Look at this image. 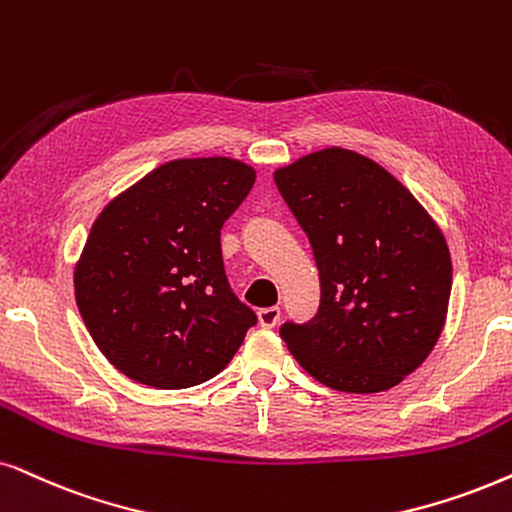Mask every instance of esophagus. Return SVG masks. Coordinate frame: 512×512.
<instances>
[{"instance_id": "34e87169", "label": "esophagus", "mask_w": 512, "mask_h": 512, "mask_svg": "<svg viewBox=\"0 0 512 512\" xmlns=\"http://www.w3.org/2000/svg\"><path fill=\"white\" fill-rule=\"evenodd\" d=\"M257 319H260L262 328H274L278 321H281V309L278 307H264L257 312Z\"/></svg>"}]
</instances>
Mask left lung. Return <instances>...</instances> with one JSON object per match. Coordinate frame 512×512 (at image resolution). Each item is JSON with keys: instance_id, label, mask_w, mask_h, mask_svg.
Segmentation results:
<instances>
[{"instance_id": "8db88e82", "label": "left lung", "mask_w": 512, "mask_h": 512, "mask_svg": "<svg viewBox=\"0 0 512 512\" xmlns=\"http://www.w3.org/2000/svg\"><path fill=\"white\" fill-rule=\"evenodd\" d=\"M274 181L321 278L314 319L281 326L290 354L338 392L399 385L444 331L451 255L442 229L385 167L347 148L304 155Z\"/></svg>"}]
</instances>
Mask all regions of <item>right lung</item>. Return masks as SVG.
Segmentation results:
<instances>
[{
    "instance_id": "obj_1",
    "label": "right lung",
    "mask_w": 512,
    "mask_h": 512,
    "mask_svg": "<svg viewBox=\"0 0 512 512\" xmlns=\"http://www.w3.org/2000/svg\"><path fill=\"white\" fill-rule=\"evenodd\" d=\"M234 158H179L115 196L75 264L96 347L127 378L181 390L215 378L257 316L231 293L219 231L255 184Z\"/></svg>"
}]
</instances>
